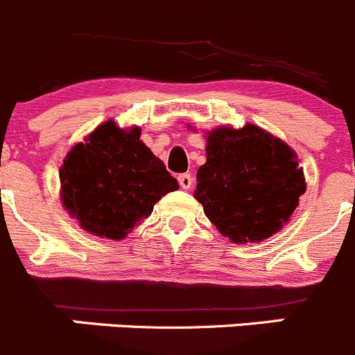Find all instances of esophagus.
Masks as SVG:
<instances>
[{
	"label": "esophagus",
	"mask_w": 355,
	"mask_h": 355,
	"mask_svg": "<svg viewBox=\"0 0 355 355\" xmlns=\"http://www.w3.org/2000/svg\"><path fill=\"white\" fill-rule=\"evenodd\" d=\"M178 184H180L182 189H191V187H193V177H191V173L178 175Z\"/></svg>",
	"instance_id": "1"
}]
</instances>
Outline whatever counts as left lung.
<instances>
[{
	"label": "left lung",
	"mask_w": 355,
	"mask_h": 355,
	"mask_svg": "<svg viewBox=\"0 0 355 355\" xmlns=\"http://www.w3.org/2000/svg\"><path fill=\"white\" fill-rule=\"evenodd\" d=\"M194 198L223 236L259 243L282 230L306 191L297 154L256 124L207 132Z\"/></svg>",
	"instance_id": "left-lung-1"
}]
</instances>
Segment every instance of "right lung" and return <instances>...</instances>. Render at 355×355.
<instances>
[{
    "instance_id": "add662e5",
    "label": "right lung",
    "mask_w": 355,
    "mask_h": 355,
    "mask_svg": "<svg viewBox=\"0 0 355 355\" xmlns=\"http://www.w3.org/2000/svg\"><path fill=\"white\" fill-rule=\"evenodd\" d=\"M140 135L138 125L121 128L108 119L62 159V207L94 236L124 240L162 196L178 189V182Z\"/></svg>"
}]
</instances>
